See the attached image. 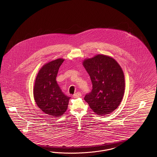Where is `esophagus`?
I'll return each mask as SVG.
<instances>
[{"instance_id": "obj_1", "label": "esophagus", "mask_w": 157, "mask_h": 157, "mask_svg": "<svg viewBox=\"0 0 157 157\" xmlns=\"http://www.w3.org/2000/svg\"><path fill=\"white\" fill-rule=\"evenodd\" d=\"M73 97L74 98L80 97H81V94L80 92H77L73 95Z\"/></svg>"}]
</instances>
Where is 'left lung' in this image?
I'll return each instance as SVG.
<instances>
[{
	"mask_svg": "<svg viewBox=\"0 0 157 157\" xmlns=\"http://www.w3.org/2000/svg\"><path fill=\"white\" fill-rule=\"evenodd\" d=\"M92 90L84 98L91 109L101 116L114 111L124 95L125 78L120 64L112 57L98 54L83 60Z\"/></svg>",
	"mask_w": 157,
	"mask_h": 157,
	"instance_id": "1",
	"label": "left lung"
}]
</instances>
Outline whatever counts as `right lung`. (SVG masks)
Here are the masks:
<instances>
[{"instance_id": "add662e5", "label": "right lung", "mask_w": 157, "mask_h": 157, "mask_svg": "<svg viewBox=\"0 0 157 157\" xmlns=\"http://www.w3.org/2000/svg\"><path fill=\"white\" fill-rule=\"evenodd\" d=\"M64 59L58 58L45 63L35 79L33 97L39 108L53 117L66 112L70 97L65 95L56 81L59 69Z\"/></svg>"}]
</instances>
